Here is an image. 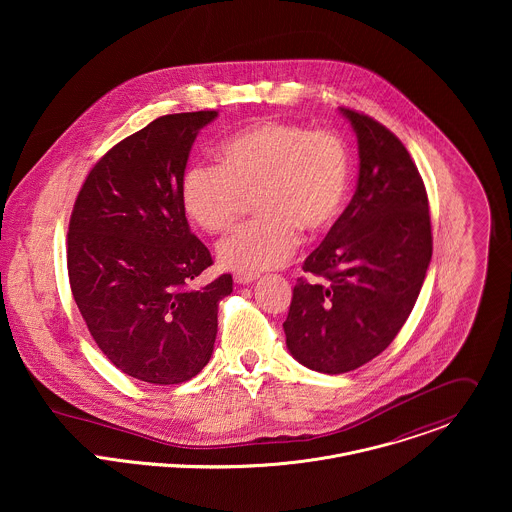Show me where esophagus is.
<instances>
[{"mask_svg":"<svg viewBox=\"0 0 512 512\" xmlns=\"http://www.w3.org/2000/svg\"><path fill=\"white\" fill-rule=\"evenodd\" d=\"M256 278H258L256 274H246V272H236V274H234V282H236L238 286H248V284H252Z\"/></svg>","mask_w":512,"mask_h":512,"instance_id":"esophagus-1","label":"esophagus"}]
</instances>
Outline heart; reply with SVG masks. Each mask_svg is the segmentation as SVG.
Segmentation results:
<instances>
[{"label": "heart", "mask_w": 512, "mask_h": 512, "mask_svg": "<svg viewBox=\"0 0 512 512\" xmlns=\"http://www.w3.org/2000/svg\"><path fill=\"white\" fill-rule=\"evenodd\" d=\"M349 151L329 130L260 120L219 147V165L195 163L181 181V203L205 232L222 234L246 211L258 217L219 244L224 268L256 274L282 266L299 230L317 234L341 215Z\"/></svg>", "instance_id": "1"}]
</instances>
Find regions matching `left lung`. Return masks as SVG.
<instances>
[{
  "mask_svg": "<svg viewBox=\"0 0 512 512\" xmlns=\"http://www.w3.org/2000/svg\"><path fill=\"white\" fill-rule=\"evenodd\" d=\"M359 142L357 191L305 258L284 321L293 359L341 374L378 357L398 335L432 260L428 195L404 144L380 122L341 108Z\"/></svg>",
  "mask_w": 512,
  "mask_h": 512,
  "instance_id": "1",
  "label": "left lung"
}]
</instances>
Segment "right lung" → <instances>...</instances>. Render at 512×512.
<instances>
[{
    "label": "right lung",
    "mask_w": 512,
    "mask_h": 512,
    "mask_svg": "<svg viewBox=\"0 0 512 512\" xmlns=\"http://www.w3.org/2000/svg\"><path fill=\"white\" fill-rule=\"evenodd\" d=\"M219 112L167 114L112 147L74 201L67 266L78 311L106 359L149 384L191 380L209 363L222 274L191 282L213 264L181 203L189 151Z\"/></svg>",
    "instance_id": "obj_1"
}]
</instances>
